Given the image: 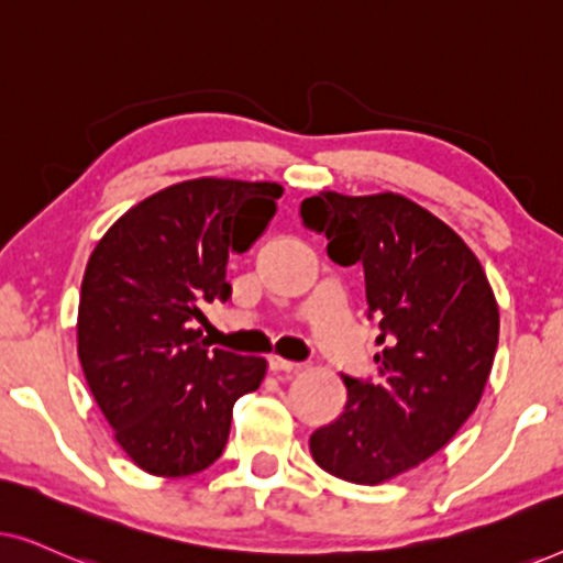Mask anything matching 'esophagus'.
<instances>
[{
  "label": "esophagus",
  "mask_w": 563,
  "mask_h": 563,
  "mask_svg": "<svg viewBox=\"0 0 563 563\" xmlns=\"http://www.w3.org/2000/svg\"><path fill=\"white\" fill-rule=\"evenodd\" d=\"M268 366H272V372H297L299 368V364H295V361H287L282 356L268 358Z\"/></svg>",
  "instance_id": "34e87169"
}]
</instances>
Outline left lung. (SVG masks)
<instances>
[{"label": "left lung", "mask_w": 563, "mask_h": 563, "mask_svg": "<svg viewBox=\"0 0 563 563\" xmlns=\"http://www.w3.org/2000/svg\"><path fill=\"white\" fill-rule=\"evenodd\" d=\"M328 256L364 268L379 320L374 379L343 376V412L310 435L314 464L353 484H382L433 456L479 405L499 310L472 249L402 195L320 191L299 207Z\"/></svg>", "instance_id": "left-lung-1"}]
</instances>
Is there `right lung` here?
<instances>
[{"instance_id": "obj_1", "label": "right lung", "mask_w": 563, "mask_h": 563, "mask_svg": "<svg viewBox=\"0 0 563 563\" xmlns=\"http://www.w3.org/2000/svg\"><path fill=\"white\" fill-rule=\"evenodd\" d=\"M272 181L191 179L143 199L91 251L79 299V361L114 441L143 472L189 476L220 459L261 356L210 349L202 307L230 297V253L276 212Z\"/></svg>"}]
</instances>
